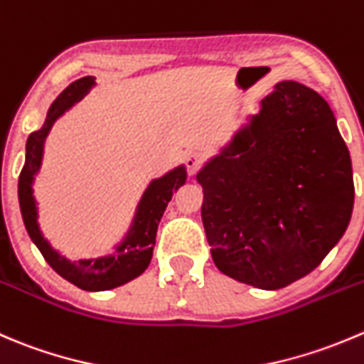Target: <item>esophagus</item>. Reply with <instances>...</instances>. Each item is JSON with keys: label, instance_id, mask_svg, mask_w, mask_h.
<instances>
[{"label": "esophagus", "instance_id": "1", "mask_svg": "<svg viewBox=\"0 0 364 364\" xmlns=\"http://www.w3.org/2000/svg\"><path fill=\"white\" fill-rule=\"evenodd\" d=\"M185 165H186V171H188L190 176H193L197 172V168L200 167V160L196 156V154H188L185 158Z\"/></svg>", "mask_w": 364, "mask_h": 364}]
</instances>
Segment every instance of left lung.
Masks as SVG:
<instances>
[{
    "mask_svg": "<svg viewBox=\"0 0 364 364\" xmlns=\"http://www.w3.org/2000/svg\"><path fill=\"white\" fill-rule=\"evenodd\" d=\"M204 231L218 270L279 290L308 276L347 231L354 179L327 101L279 81L197 172Z\"/></svg>",
    "mask_w": 364,
    "mask_h": 364,
    "instance_id": "left-lung-1",
    "label": "left lung"
}]
</instances>
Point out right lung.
I'll return each mask as SVG.
<instances>
[{"instance_id": "1", "label": "right lung", "mask_w": 364, "mask_h": 364, "mask_svg": "<svg viewBox=\"0 0 364 364\" xmlns=\"http://www.w3.org/2000/svg\"><path fill=\"white\" fill-rule=\"evenodd\" d=\"M94 87H96L94 76H85L81 80L73 81L53 101L42 128L31 133L26 140V156H24L23 171L19 176L17 193H19V206L24 228H26L31 242L37 245L44 259L49 263V267L58 276H62L63 279H67L81 290L105 291L114 290V288L136 279L149 267L154 242H156L158 224H160L161 215H164L174 192H178L179 186L186 183V168L185 165H178L167 174L153 179L147 185L139 204H136L132 224H129L128 231L124 232L121 242L114 245V252L80 261H73L62 256L41 231L38 208L33 196V183L35 176L41 172L44 144L53 124L65 112H69L74 105L80 103Z\"/></svg>"}]
</instances>
